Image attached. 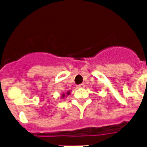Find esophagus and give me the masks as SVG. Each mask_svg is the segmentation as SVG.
Instances as JSON below:
<instances>
[{
  "mask_svg": "<svg viewBox=\"0 0 147 147\" xmlns=\"http://www.w3.org/2000/svg\"><path fill=\"white\" fill-rule=\"evenodd\" d=\"M77 86H78L79 88H83V87H85V86H86V85H85V83H81V84L78 85Z\"/></svg>",
  "mask_w": 147,
  "mask_h": 147,
  "instance_id": "34e87169",
  "label": "esophagus"
}]
</instances>
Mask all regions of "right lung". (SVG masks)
Returning <instances> with one entry per match:
<instances>
[{
  "label": "right lung",
  "instance_id": "1",
  "mask_svg": "<svg viewBox=\"0 0 147 147\" xmlns=\"http://www.w3.org/2000/svg\"><path fill=\"white\" fill-rule=\"evenodd\" d=\"M71 91L70 90H69V91H67V93H66V94H61V98H64V97H65V96H66V97H67V95H69V94H71Z\"/></svg>",
  "mask_w": 147,
  "mask_h": 147
}]
</instances>
